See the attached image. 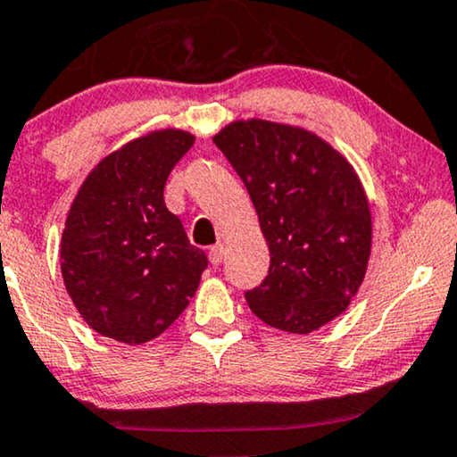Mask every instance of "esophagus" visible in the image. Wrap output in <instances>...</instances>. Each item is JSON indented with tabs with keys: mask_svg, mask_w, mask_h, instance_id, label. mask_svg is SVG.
Returning <instances> with one entry per match:
<instances>
[{
	"mask_svg": "<svg viewBox=\"0 0 457 457\" xmlns=\"http://www.w3.org/2000/svg\"><path fill=\"white\" fill-rule=\"evenodd\" d=\"M223 255H225V248H223V245H215L211 248V253H209V259H211V263L212 265H219L223 262Z\"/></svg>",
	"mask_w": 457,
	"mask_h": 457,
	"instance_id": "1",
	"label": "esophagus"
}]
</instances>
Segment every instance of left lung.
<instances>
[{"instance_id":"obj_1","label":"left lung","mask_w":457,"mask_h":457,"mask_svg":"<svg viewBox=\"0 0 457 457\" xmlns=\"http://www.w3.org/2000/svg\"><path fill=\"white\" fill-rule=\"evenodd\" d=\"M255 206L270 248L253 314L288 333H312L348 308L371 255V211L362 183L314 132L238 120L212 137Z\"/></svg>"}]
</instances>
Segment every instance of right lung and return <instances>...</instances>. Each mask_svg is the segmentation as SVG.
I'll return each mask as SVG.
<instances>
[{
  "label": "right lung",
  "instance_id": "obj_1",
  "mask_svg": "<svg viewBox=\"0 0 457 457\" xmlns=\"http://www.w3.org/2000/svg\"><path fill=\"white\" fill-rule=\"evenodd\" d=\"M194 135L154 130L92 169L69 209L61 271L82 319L115 342L138 345L187 308L209 265L166 209L164 186Z\"/></svg>",
  "mask_w": 457,
  "mask_h": 457
}]
</instances>
